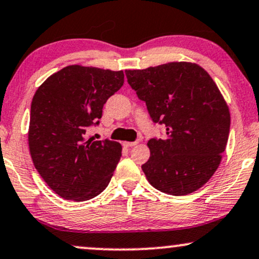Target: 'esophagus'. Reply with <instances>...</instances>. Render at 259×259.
Instances as JSON below:
<instances>
[{
  "label": "esophagus",
  "instance_id": "obj_1",
  "mask_svg": "<svg viewBox=\"0 0 259 259\" xmlns=\"http://www.w3.org/2000/svg\"><path fill=\"white\" fill-rule=\"evenodd\" d=\"M138 144V142H123L122 145L124 148H132V146H135Z\"/></svg>",
  "mask_w": 259,
  "mask_h": 259
}]
</instances>
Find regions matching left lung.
Instances as JSON below:
<instances>
[{
    "label": "left lung",
    "instance_id": "left-lung-1",
    "mask_svg": "<svg viewBox=\"0 0 259 259\" xmlns=\"http://www.w3.org/2000/svg\"><path fill=\"white\" fill-rule=\"evenodd\" d=\"M144 101L152 121L165 124L163 139L148 142L142 165L151 186L171 196L190 194L205 185L221 163L231 114L205 69L191 62H169L124 71Z\"/></svg>",
    "mask_w": 259,
    "mask_h": 259
}]
</instances>
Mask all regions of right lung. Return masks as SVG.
<instances>
[{"label": "right lung", "instance_id": "right-lung-1", "mask_svg": "<svg viewBox=\"0 0 259 259\" xmlns=\"http://www.w3.org/2000/svg\"><path fill=\"white\" fill-rule=\"evenodd\" d=\"M123 72L79 65L54 73L32 98L28 146L37 171L61 198L84 202L103 192L121 157L120 143L86 138Z\"/></svg>", "mask_w": 259, "mask_h": 259}]
</instances>
